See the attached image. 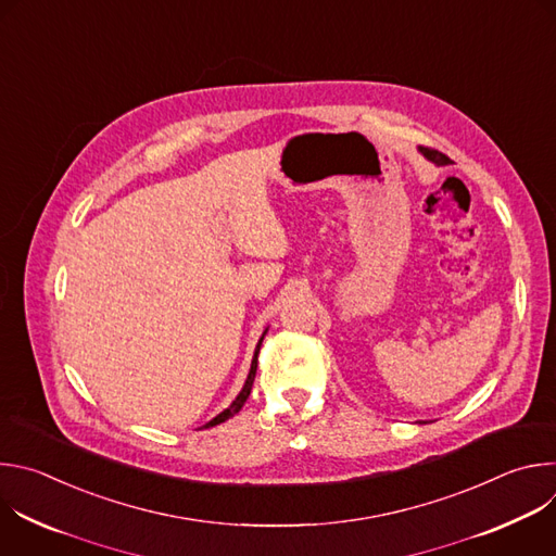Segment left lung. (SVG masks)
<instances>
[{
	"label": "left lung",
	"instance_id": "8db88e82",
	"mask_svg": "<svg viewBox=\"0 0 556 556\" xmlns=\"http://www.w3.org/2000/svg\"><path fill=\"white\" fill-rule=\"evenodd\" d=\"M422 149V153L429 157V161H433V163H438V165H444V163H448V157L444 155V153H440L438 149H431V147H420Z\"/></svg>",
	"mask_w": 556,
	"mask_h": 556
}]
</instances>
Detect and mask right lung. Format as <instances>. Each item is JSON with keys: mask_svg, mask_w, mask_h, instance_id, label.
Returning a JSON list of instances; mask_svg holds the SVG:
<instances>
[{"mask_svg": "<svg viewBox=\"0 0 556 556\" xmlns=\"http://www.w3.org/2000/svg\"><path fill=\"white\" fill-rule=\"evenodd\" d=\"M262 341H264V337H262V339H260V343H257V350H255V356H253V363H251V371H249V378H247V382H244V389L240 391V395H237V399L232 401V405H230L228 409H224L219 416H215L211 422H206V425H204L206 429H208V427H215V425H219V422H226L228 418H232L237 412H240V409L244 407L247 399H249V395H251L253 382H255V374H257V354H260Z\"/></svg>", "mask_w": 556, "mask_h": 556, "instance_id": "1", "label": "right lung"}]
</instances>
